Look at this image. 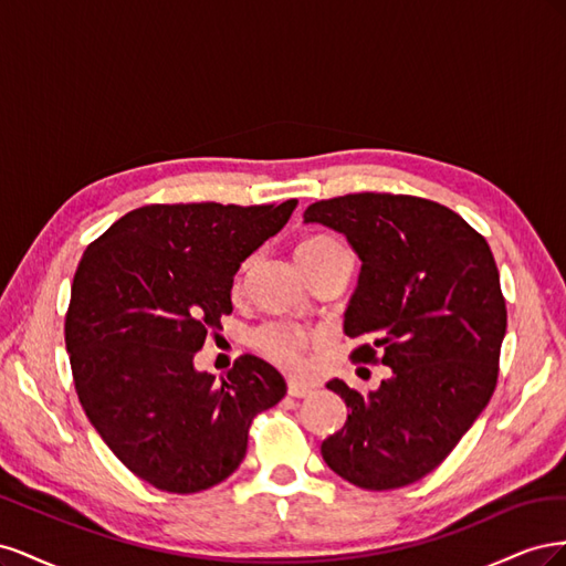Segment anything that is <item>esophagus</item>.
<instances>
[{"label": "esophagus", "instance_id": "esophagus-1", "mask_svg": "<svg viewBox=\"0 0 566 566\" xmlns=\"http://www.w3.org/2000/svg\"><path fill=\"white\" fill-rule=\"evenodd\" d=\"M314 389L310 387V385H304V382H297V380H290L287 382V394L290 397H295V399H304V397H310Z\"/></svg>", "mask_w": 566, "mask_h": 566}]
</instances>
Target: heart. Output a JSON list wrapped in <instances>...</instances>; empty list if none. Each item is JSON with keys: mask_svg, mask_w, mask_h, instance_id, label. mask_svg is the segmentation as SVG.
I'll use <instances>...</instances> for the list:
<instances>
[{"mask_svg": "<svg viewBox=\"0 0 566 566\" xmlns=\"http://www.w3.org/2000/svg\"><path fill=\"white\" fill-rule=\"evenodd\" d=\"M331 245H337L335 238L312 235L297 245V254L318 252ZM314 339L316 337L310 331H304L302 325L290 323V321H266L260 325V328H254L250 337L252 349L256 354L264 356L273 366L290 373H297L304 368L306 352H310V347L314 345Z\"/></svg>", "mask_w": 566, "mask_h": 566, "instance_id": "obj_1", "label": "heart"}]
</instances>
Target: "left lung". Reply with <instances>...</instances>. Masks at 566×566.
<instances>
[{"instance_id":"left-lung-1","label":"left lung","mask_w":566,"mask_h":566,"mask_svg":"<svg viewBox=\"0 0 566 566\" xmlns=\"http://www.w3.org/2000/svg\"><path fill=\"white\" fill-rule=\"evenodd\" d=\"M304 221L345 233L361 256L345 314L352 361L391 368L370 394L328 382L349 416L321 455L358 489L413 484L447 460L499 382L507 310L491 248L447 205L401 193L318 200Z\"/></svg>"}]
</instances>
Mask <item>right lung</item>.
<instances>
[{
  "label": "right lung",
  "instance_id": "add662e5",
  "mask_svg": "<svg viewBox=\"0 0 566 566\" xmlns=\"http://www.w3.org/2000/svg\"><path fill=\"white\" fill-rule=\"evenodd\" d=\"M281 205H144L84 250L65 314L77 399L123 465L169 493L210 489L241 465L254 416L285 397L252 354L227 378L193 368L233 312L238 266L276 235Z\"/></svg>",
  "mask_w": 566,
  "mask_h": 566
}]
</instances>
